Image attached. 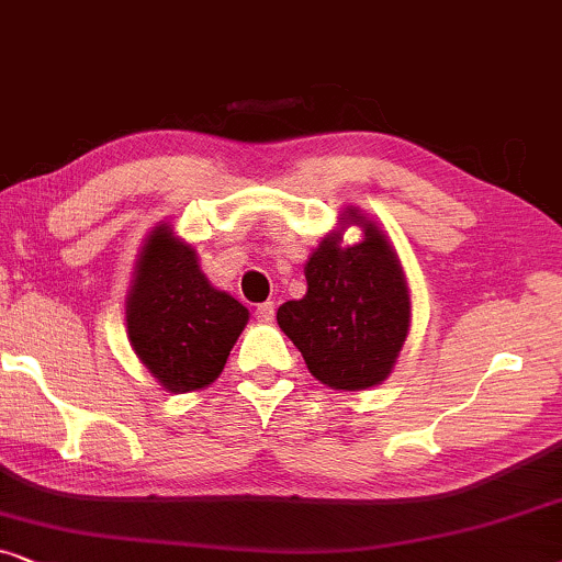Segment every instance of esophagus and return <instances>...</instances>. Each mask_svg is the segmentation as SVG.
<instances>
[{
	"instance_id": "1",
	"label": "esophagus",
	"mask_w": 562,
	"mask_h": 562,
	"mask_svg": "<svg viewBox=\"0 0 562 562\" xmlns=\"http://www.w3.org/2000/svg\"><path fill=\"white\" fill-rule=\"evenodd\" d=\"M256 314H258V319H260V322H273V317H276V304H273V302H263V304H258Z\"/></svg>"
}]
</instances>
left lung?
<instances>
[{"mask_svg":"<svg viewBox=\"0 0 562 562\" xmlns=\"http://www.w3.org/2000/svg\"><path fill=\"white\" fill-rule=\"evenodd\" d=\"M340 225H358L363 240L342 245L329 233L306 260V294L279 306L276 319L314 379L337 391H363L394 368L412 322L402 263L375 222L356 206Z\"/></svg>","mask_w":562,"mask_h":562,"instance_id":"1","label":"left lung"}]
</instances>
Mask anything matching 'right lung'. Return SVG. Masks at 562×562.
<instances>
[{
    "label": "right lung",
    "instance_id": "add662e5",
    "mask_svg": "<svg viewBox=\"0 0 562 562\" xmlns=\"http://www.w3.org/2000/svg\"><path fill=\"white\" fill-rule=\"evenodd\" d=\"M125 317L135 356L171 394L210 386L248 325V310L206 281L196 250L171 225L145 240Z\"/></svg>",
    "mask_w": 562,
    "mask_h": 562
}]
</instances>
